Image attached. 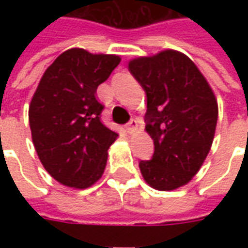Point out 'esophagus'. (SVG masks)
I'll use <instances>...</instances> for the list:
<instances>
[{"mask_svg":"<svg viewBox=\"0 0 248 248\" xmlns=\"http://www.w3.org/2000/svg\"><path fill=\"white\" fill-rule=\"evenodd\" d=\"M137 127H138V121H137V119H131L129 124H126V130H127V133H130V134H131Z\"/></svg>","mask_w":248,"mask_h":248,"instance_id":"obj_1","label":"esophagus"}]
</instances>
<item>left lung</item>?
Masks as SVG:
<instances>
[{"label":"left lung","mask_w":248,"mask_h":248,"mask_svg":"<svg viewBox=\"0 0 248 248\" xmlns=\"http://www.w3.org/2000/svg\"><path fill=\"white\" fill-rule=\"evenodd\" d=\"M147 97L146 131L154 140L150 161H140L145 181L175 190L199 171L213 145L218 103L206 78L187 56L165 50L129 62Z\"/></svg>","instance_id":"obj_1"}]
</instances>
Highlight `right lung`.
I'll list each match as a JSON object with an SVG mask.
<instances>
[{
	"mask_svg": "<svg viewBox=\"0 0 248 248\" xmlns=\"http://www.w3.org/2000/svg\"><path fill=\"white\" fill-rule=\"evenodd\" d=\"M121 58L69 49L57 57L31 98L29 124L35 151L56 181L86 188L102 177L108 150L118 134L101 122L97 87Z\"/></svg>",
	"mask_w": 248,
	"mask_h": 248,
	"instance_id": "obj_1",
	"label": "right lung"
}]
</instances>
